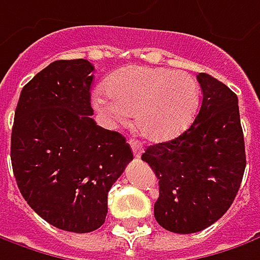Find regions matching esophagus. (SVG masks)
<instances>
[{
  "instance_id": "1",
  "label": "esophagus",
  "mask_w": 260,
  "mask_h": 260,
  "mask_svg": "<svg viewBox=\"0 0 260 260\" xmlns=\"http://www.w3.org/2000/svg\"><path fill=\"white\" fill-rule=\"evenodd\" d=\"M129 145H131V148H132V152H134V155H135V157H140V155L142 154V151H144L141 142L137 141V140H132V138H131Z\"/></svg>"
}]
</instances>
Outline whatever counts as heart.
Segmentation results:
<instances>
[{
	"label": "heart",
	"instance_id": "heart-1",
	"mask_svg": "<svg viewBox=\"0 0 260 260\" xmlns=\"http://www.w3.org/2000/svg\"><path fill=\"white\" fill-rule=\"evenodd\" d=\"M105 91H96L93 106L112 122L135 115V126L150 141L176 138L195 119L199 85L185 71L129 65L109 75Z\"/></svg>",
	"mask_w": 260,
	"mask_h": 260
}]
</instances>
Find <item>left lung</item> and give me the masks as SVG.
<instances>
[{
	"label": "left lung",
	"instance_id": "obj_1",
	"mask_svg": "<svg viewBox=\"0 0 260 260\" xmlns=\"http://www.w3.org/2000/svg\"><path fill=\"white\" fill-rule=\"evenodd\" d=\"M202 103L182 135L147 147L142 160L158 179L157 222L189 234L209 227L227 212L246 169L239 100L225 84L198 74Z\"/></svg>",
	"mask_w": 260,
	"mask_h": 260
}]
</instances>
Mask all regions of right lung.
Instances as JSON below:
<instances>
[{
  "label": "right lung",
  "mask_w": 260,
  "mask_h": 260,
  "mask_svg": "<svg viewBox=\"0 0 260 260\" xmlns=\"http://www.w3.org/2000/svg\"><path fill=\"white\" fill-rule=\"evenodd\" d=\"M94 67L55 61L23 87L11 132V164L30 208L56 229L103 225L108 193L134 158L119 132L99 126L90 103Z\"/></svg>",
  "instance_id": "right-lung-1"
}]
</instances>
